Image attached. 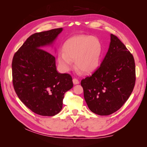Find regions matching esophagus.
Instances as JSON below:
<instances>
[{
    "mask_svg": "<svg viewBox=\"0 0 147 147\" xmlns=\"http://www.w3.org/2000/svg\"><path fill=\"white\" fill-rule=\"evenodd\" d=\"M72 81H73V83H74V84H79V81H78V80H77V78H74Z\"/></svg>",
    "mask_w": 147,
    "mask_h": 147,
    "instance_id": "obj_1",
    "label": "esophagus"
}]
</instances>
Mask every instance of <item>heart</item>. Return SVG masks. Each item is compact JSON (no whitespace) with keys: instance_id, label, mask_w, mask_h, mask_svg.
Instances as JSON below:
<instances>
[{"instance_id":"1","label":"heart","mask_w":147,"mask_h":147,"mask_svg":"<svg viewBox=\"0 0 147 147\" xmlns=\"http://www.w3.org/2000/svg\"><path fill=\"white\" fill-rule=\"evenodd\" d=\"M102 51V44L96 37L77 35L67 40L63 51L57 53V61L64 72L75 67L83 74L92 73L98 68Z\"/></svg>"}]
</instances>
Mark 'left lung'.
Masks as SVG:
<instances>
[{
	"instance_id": "1",
	"label": "left lung",
	"mask_w": 147,
	"mask_h": 147,
	"mask_svg": "<svg viewBox=\"0 0 147 147\" xmlns=\"http://www.w3.org/2000/svg\"><path fill=\"white\" fill-rule=\"evenodd\" d=\"M135 83L134 57L117 36L111 34L108 51L100 67L81 82L88 108L102 116L113 113L129 97Z\"/></svg>"
}]
</instances>
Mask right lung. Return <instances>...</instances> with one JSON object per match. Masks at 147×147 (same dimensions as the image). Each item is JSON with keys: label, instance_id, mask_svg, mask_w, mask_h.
Listing matches in <instances>:
<instances>
[{"label": "right lung", "instance_id": "add662e5", "mask_svg": "<svg viewBox=\"0 0 147 147\" xmlns=\"http://www.w3.org/2000/svg\"><path fill=\"white\" fill-rule=\"evenodd\" d=\"M63 28L35 33L13 56V84L18 97L35 113L51 117L63 109L65 92L73 87L72 77L60 74L55 56L43 50L51 46Z\"/></svg>", "mask_w": 147, "mask_h": 147}]
</instances>
